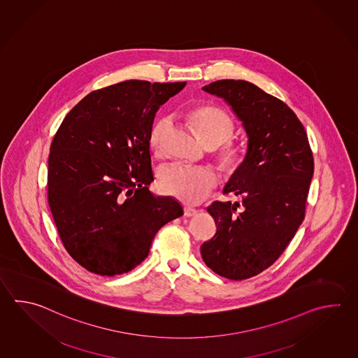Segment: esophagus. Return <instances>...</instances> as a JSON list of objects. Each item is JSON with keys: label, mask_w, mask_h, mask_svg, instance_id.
Masks as SVG:
<instances>
[{"label": "esophagus", "mask_w": 358, "mask_h": 358, "mask_svg": "<svg viewBox=\"0 0 358 358\" xmlns=\"http://www.w3.org/2000/svg\"><path fill=\"white\" fill-rule=\"evenodd\" d=\"M183 213H185L186 217H194V215H196L197 210L194 209V208H191V206H185L183 208Z\"/></svg>", "instance_id": "obj_1"}]
</instances>
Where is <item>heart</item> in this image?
<instances>
[{
  "mask_svg": "<svg viewBox=\"0 0 358 358\" xmlns=\"http://www.w3.org/2000/svg\"><path fill=\"white\" fill-rule=\"evenodd\" d=\"M187 118L196 129L208 148H214L219 167L228 173H234L243 162L241 144L231 139L234 124L224 110L214 106H197L187 112ZM171 126L168 117H161L154 122L149 132V145L153 153H161L164 135ZM163 191L187 204H197L217 185V176L206 168H195L183 164H172L162 168L159 173Z\"/></svg>",
  "mask_w": 358,
  "mask_h": 358,
  "instance_id": "1",
  "label": "heart"
}]
</instances>
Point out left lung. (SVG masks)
<instances>
[{
	"mask_svg": "<svg viewBox=\"0 0 358 358\" xmlns=\"http://www.w3.org/2000/svg\"><path fill=\"white\" fill-rule=\"evenodd\" d=\"M223 98L242 121L248 152L208 213L217 234L200 248L204 263L220 277L243 280L277 262L305 218L314 157L303 124L285 102L245 80L203 87Z\"/></svg>",
	"mask_w": 358,
	"mask_h": 358,
	"instance_id": "1",
	"label": "left lung"
}]
</instances>
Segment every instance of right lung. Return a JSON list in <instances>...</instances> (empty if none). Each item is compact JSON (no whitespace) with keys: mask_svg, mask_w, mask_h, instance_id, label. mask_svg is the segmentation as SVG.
Wrapping results in <instances>:
<instances>
[{"mask_svg":"<svg viewBox=\"0 0 358 358\" xmlns=\"http://www.w3.org/2000/svg\"><path fill=\"white\" fill-rule=\"evenodd\" d=\"M186 83L127 80L98 89L67 113L48 157V204L61 241L83 268L120 275L145 259L154 236L181 217L155 196L149 132Z\"/></svg>","mask_w":358,"mask_h":358,"instance_id":"1","label":"right lung"}]
</instances>
